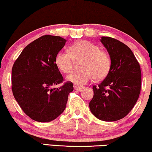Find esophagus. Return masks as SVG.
Returning a JSON list of instances; mask_svg holds the SVG:
<instances>
[{
    "label": "esophagus",
    "mask_w": 152,
    "mask_h": 152,
    "mask_svg": "<svg viewBox=\"0 0 152 152\" xmlns=\"http://www.w3.org/2000/svg\"><path fill=\"white\" fill-rule=\"evenodd\" d=\"M74 89H75V90H76V91H81L82 90V89H83V87H80V86H77V85H74Z\"/></svg>",
    "instance_id": "1"
}]
</instances>
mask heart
<instances>
[{
    "label": "heart",
    "mask_w": 152,
    "mask_h": 152,
    "mask_svg": "<svg viewBox=\"0 0 152 152\" xmlns=\"http://www.w3.org/2000/svg\"><path fill=\"white\" fill-rule=\"evenodd\" d=\"M83 59L80 71L72 72L67 80L76 85H84L94 78L98 80L107 75L111 67V61L104 51L89 40H80L70 47V53L60 51L56 55L55 63L65 74L73 69L74 60Z\"/></svg>",
    "instance_id": "b5f03b06"
}]
</instances>
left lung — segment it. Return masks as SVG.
Returning <instances> with one entry per match:
<instances>
[{
    "mask_svg": "<svg viewBox=\"0 0 152 152\" xmlns=\"http://www.w3.org/2000/svg\"><path fill=\"white\" fill-rule=\"evenodd\" d=\"M100 41L111 59L110 72L98 86L93 87L91 112L104 121H116L129 114L139 97L140 65L132 51L123 42L102 36Z\"/></svg>",
    "mask_w": 152,
    "mask_h": 152,
    "instance_id": "obj_1",
    "label": "left lung"
}]
</instances>
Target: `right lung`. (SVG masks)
Instances as JSON below:
<instances>
[{"instance_id": "add662e5", "label": "right lung", "mask_w": 152, "mask_h": 152, "mask_svg": "<svg viewBox=\"0 0 152 152\" xmlns=\"http://www.w3.org/2000/svg\"><path fill=\"white\" fill-rule=\"evenodd\" d=\"M66 41L60 36H42L25 47L13 65V94L23 112L36 121L50 122L59 116L74 90L71 82L52 88L63 81L55 57Z\"/></svg>"}]
</instances>
